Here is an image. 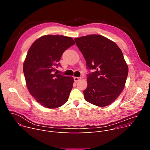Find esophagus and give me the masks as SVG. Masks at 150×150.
<instances>
[{
	"label": "esophagus",
	"instance_id": "1",
	"mask_svg": "<svg viewBox=\"0 0 150 150\" xmlns=\"http://www.w3.org/2000/svg\"><path fill=\"white\" fill-rule=\"evenodd\" d=\"M74 81H75V82H77V81H79V80L81 79V77H74Z\"/></svg>",
	"mask_w": 150,
	"mask_h": 150
}]
</instances>
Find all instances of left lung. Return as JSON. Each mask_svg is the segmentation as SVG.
Returning a JSON list of instances; mask_svg holds the SVG:
<instances>
[{
    "instance_id": "1",
    "label": "left lung",
    "mask_w": 150,
    "mask_h": 150,
    "mask_svg": "<svg viewBox=\"0 0 150 150\" xmlns=\"http://www.w3.org/2000/svg\"><path fill=\"white\" fill-rule=\"evenodd\" d=\"M88 70L85 100L99 107L112 103L123 91L128 67L122 52L115 42L104 36L91 34L75 39Z\"/></svg>"
}]
</instances>
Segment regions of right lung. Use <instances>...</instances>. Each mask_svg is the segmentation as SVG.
Masks as SVG:
<instances>
[{
    "instance_id": "right-lung-1",
    "label": "right lung",
    "mask_w": 150,
    "mask_h": 150,
    "mask_svg": "<svg viewBox=\"0 0 150 150\" xmlns=\"http://www.w3.org/2000/svg\"><path fill=\"white\" fill-rule=\"evenodd\" d=\"M75 45L69 37L47 35L35 40L27 53L23 65L27 88L41 105L55 109L68 100L74 79L54 73L66 50Z\"/></svg>"
}]
</instances>
